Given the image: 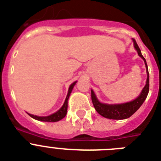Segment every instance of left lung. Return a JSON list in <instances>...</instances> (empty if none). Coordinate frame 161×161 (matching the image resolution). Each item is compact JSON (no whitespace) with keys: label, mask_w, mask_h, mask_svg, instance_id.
<instances>
[{"label":"left lung","mask_w":161,"mask_h":161,"mask_svg":"<svg viewBox=\"0 0 161 161\" xmlns=\"http://www.w3.org/2000/svg\"><path fill=\"white\" fill-rule=\"evenodd\" d=\"M134 42V46L136 49L138 54L140 58H142L145 62V67H146V73H147V80H146V84L143 88L142 92L140 93L138 98H136L135 100L129 102V103H120V104H107V103H100L96 97L95 93L93 90H91V98H92V102L94 106V108L96 111L102 115L103 117L110 119H125L130 118L131 115H133L136 111H137L140 107L143 104L145 100L147 98L148 93H149V88H150V76H149V71H148V67L145 58L143 57L141 54L140 47L138 46L137 42L135 39L133 38Z\"/></svg>","instance_id":"8db88e82"}]
</instances>
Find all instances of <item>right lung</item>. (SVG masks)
<instances>
[{
  "instance_id": "add662e5",
  "label": "right lung",
  "mask_w": 161,
  "mask_h": 161,
  "mask_svg": "<svg viewBox=\"0 0 161 161\" xmlns=\"http://www.w3.org/2000/svg\"><path fill=\"white\" fill-rule=\"evenodd\" d=\"M77 82H74L70 85L69 88H68V95L66 97L65 102L63 103V105L62 106L60 109L57 111L56 113L53 114L49 115V116H45V117H41V116H36V115L33 114H28L31 118H33L35 119L39 120V121H44V122H57V121H59L65 117L66 114H67V110H68V100L69 98V96H70V93H72V90H73V87L76 84Z\"/></svg>"
}]
</instances>
